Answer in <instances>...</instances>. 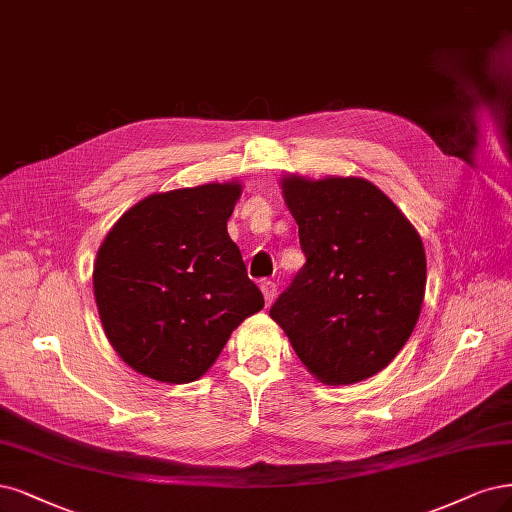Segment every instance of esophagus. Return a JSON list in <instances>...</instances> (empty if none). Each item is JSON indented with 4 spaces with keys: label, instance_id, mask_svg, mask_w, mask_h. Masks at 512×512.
<instances>
[{
    "label": "esophagus",
    "instance_id": "esophagus-1",
    "mask_svg": "<svg viewBox=\"0 0 512 512\" xmlns=\"http://www.w3.org/2000/svg\"><path fill=\"white\" fill-rule=\"evenodd\" d=\"M260 288H262V294H264V301H267V305H271L277 298V286L273 284V281H262Z\"/></svg>",
    "mask_w": 512,
    "mask_h": 512
}]
</instances>
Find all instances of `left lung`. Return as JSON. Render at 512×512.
<instances>
[{
	"mask_svg": "<svg viewBox=\"0 0 512 512\" xmlns=\"http://www.w3.org/2000/svg\"><path fill=\"white\" fill-rule=\"evenodd\" d=\"M281 188L307 262L269 313L315 379L349 385L373 377L419 320L424 243L364 178L288 175Z\"/></svg>",
	"mask_w": 512,
	"mask_h": 512,
	"instance_id": "1",
	"label": "left lung"
}]
</instances>
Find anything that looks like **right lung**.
<instances>
[{
  "instance_id": "1",
  "label": "right lung",
  "mask_w": 512,
  "mask_h": 512,
  "mask_svg": "<svg viewBox=\"0 0 512 512\" xmlns=\"http://www.w3.org/2000/svg\"><path fill=\"white\" fill-rule=\"evenodd\" d=\"M239 195V182L156 192L105 235L95 301L105 337L137 373L197 381L231 332L264 307L226 231Z\"/></svg>"
}]
</instances>
